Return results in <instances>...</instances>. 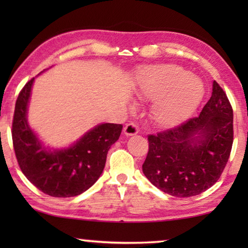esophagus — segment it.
Wrapping results in <instances>:
<instances>
[{
  "mask_svg": "<svg viewBox=\"0 0 248 248\" xmlns=\"http://www.w3.org/2000/svg\"><path fill=\"white\" fill-rule=\"evenodd\" d=\"M139 132V128L136 124H125V127L124 128V136L130 137V136H136V134Z\"/></svg>",
  "mask_w": 248,
  "mask_h": 248,
  "instance_id": "1",
  "label": "esophagus"
}]
</instances>
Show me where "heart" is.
<instances>
[{"instance_id":"b5f03b06","label":"heart","mask_w":248,"mask_h":248,"mask_svg":"<svg viewBox=\"0 0 248 248\" xmlns=\"http://www.w3.org/2000/svg\"><path fill=\"white\" fill-rule=\"evenodd\" d=\"M138 93L155 100L151 119L159 128H173L186 120L203 96L200 79L175 64L144 68L139 73Z\"/></svg>"}]
</instances>
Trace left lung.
Instances as JSON below:
<instances>
[{"label":"left lung","mask_w":248,"mask_h":248,"mask_svg":"<svg viewBox=\"0 0 248 248\" xmlns=\"http://www.w3.org/2000/svg\"><path fill=\"white\" fill-rule=\"evenodd\" d=\"M148 140L142 165L145 177L170 196L201 194L220 178L232 150L233 110L228 96L213 81L211 97L198 117Z\"/></svg>","instance_id":"8db88e82"}]
</instances>
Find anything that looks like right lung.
<instances>
[{
	"label": "right lung",
	"mask_w": 248,
	"mask_h": 248,
	"mask_svg": "<svg viewBox=\"0 0 248 248\" xmlns=\"http://www.w3.org/2000/svg\"><path fill=\"white\" fill-rule=\"evenodd\" d=\"M33 81L26 83L15 105L12 138L18 165L29 182L46 195L57 198L81 195L102 175L108 151L119 139L123 124H100L69 148H48L27 120Z\"/></svg>",
	"instance_id": "right-lung-1"
}]
</instances>
